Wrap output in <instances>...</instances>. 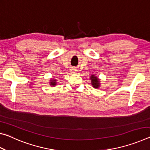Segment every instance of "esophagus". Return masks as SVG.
<instances>
[{
	"label": "esophagus",
	"mask_w": 150,
	"mask_h": 150,
	"mask_svg": "<svg viewBox=\"0 0 150 150\" xmlns=\"http://www.w3.org/2000/svg\"><path fill=\"white\" fill-rule=\"evenodd\" d=\"M72 71H73V73H77V69H73Z\"/></svg>",
	"instance_id": "esophagus-1"
}]
</instances>
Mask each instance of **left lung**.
<instances>
[{
	"mask_svg": "<svg viewBox=\"0 0 150 150\" xmlns=\"http://www.w3.org/2000/svg\"><path fill=\"white\" fill-rule=\"evenodd\" d=\"M91 84H92L93 87L95 88H98L100 87V80L99 79L97 78L95 76V75H91Z\"/></svg>",
	"mask_w": 150,
	"mask_h": 150,
	"instance_id": "1",
	"label": "left lung"
}]
</instances>
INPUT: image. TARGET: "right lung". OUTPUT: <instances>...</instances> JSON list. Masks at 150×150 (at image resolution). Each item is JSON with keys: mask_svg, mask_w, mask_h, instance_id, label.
I'll return each instance as SVG.
<instances>
[{"mask_svg": "<svg viewBox=\"0 0 150 150\" xmlns=\"http://www.w3.org/2000/svg\"><path fill=\"white\" fill-rule=\"evenodd\" d=\"M51 81H50V85L51 86H55L56 85V84H57V82H56V79H52V80H50Z\"/></svg>", "mask_w": 150, "mask_h": 150, "instance_id": "1", "label": "right lung"}]
</instances>
